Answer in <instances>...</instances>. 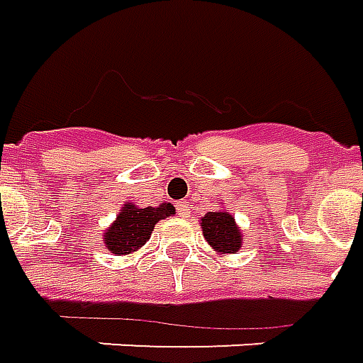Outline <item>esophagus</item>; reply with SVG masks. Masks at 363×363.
I'll list each match as a JSON object with an SVG mask.
<instances>
[{"mask_svg": "<svg viewBox=\"0 0 363 363\" xmlns=\"http://www.w3.org/2000/svg\"><path fill=\"white\" fill-rule=\"evenodd\" d=\"M177 213L181 214V216H189L191 214V204L184 201L177 202Z\"/></svg>", "mask_w": 363, "mask_h": 363, "instance_id": "34e87169", "label": "esophagus"}]
</instances>
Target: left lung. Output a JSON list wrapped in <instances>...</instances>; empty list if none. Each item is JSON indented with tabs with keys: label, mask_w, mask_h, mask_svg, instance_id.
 <instances>
[{
	"label": "left lung",
	"mask_w": 363,
	"mask_h": 363,
	"mask_svg": "<svg viewBox=\"0 0 363 363\" xmlns=\"http://www.w3.org/2000/svg\"><path fill=\"white\" fill-rule=\"evenodd\" d=\"M202 234L206 242L220 254H236L242 246V234L238 224L234 223L230 213H206L202 216Z\"/></svg>",
	"instance_id": "8db88e82"
}]
</instances>
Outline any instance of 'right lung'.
<instances>
[{"label": "right lung", "instance_id": "1", "mask_svg": "<svg viewBox=\"0 0 363 363\" xmlns=\"http://www.w3.org/2000/svg\"><path fill=\"white\" fill-rule=\"evenodd\" d=\"M171 214H174V206L171 202H162L159 206H147V208H137L129 202L123 206L117 220L107 228L105 246L117 256L137 252L150 238L155 224Z\"/></svg>", "mask_w": 363, "mask_h": 363}]
</instances>
